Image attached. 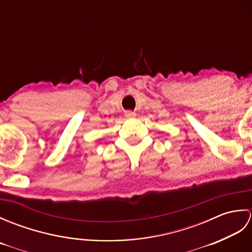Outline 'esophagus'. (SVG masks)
<instances>
[{
	"mask_svg": "<svg viewBox=\"0 0 252 252\" xmlns=\"http://www.w3.org/2000/svg\"><path fill=\"white\" fill-rule=\"evenodd\" d=\"M125 116L126 118H133V117L136 116V114H135V112H133V111H126L125 112Z\"/></svg>",
	"mask_w": 252,
	"mask_h": 252,
	"instance_id": "1",
	"label": "esophagus"
}]
</instances>
